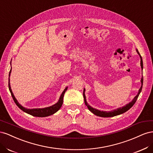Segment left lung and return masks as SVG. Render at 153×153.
Listing matches in <instances>:
<instances>
[{
	"instance_id": "8db88e82",
	"label": "left lung",
	"mask_w": 153,
	"mask_h": 153,
	"mask_svg": "<svg viewBox=\"0 0 153 153\" xmlns=\"http://www.w3.org/2000/svg\"><path fill=\"white\" fill-rule=\"evenodd\" d=\"M137 52L138 53V54L139 55V56L140 57V66L142 68V69H143V62H142V59L140 54L138 52V50L137 49ZM141 84L142 85L140 88L139 91H138V92L137 95L135 97V98H133V100L131 101L130 103H129L128 104L126 105L125 106H123V107L121 108H118L115 110H114L112 111H108V112H106V111H101L99 110H97L96 108H92V106H91L89 104L87 103V101H86V98H85V89H84V93H83V95H84V101H85V105L87 106L88 109H89L92 113H93L94 114H95L97 116H99V117H114V116H116V115H120V114H122L124 112H126V111H128L129 109H130L132 106H133V105L135 103L136 101L137 100V98L138 96H139L140 92L142 91V85H143V78L142 77L141 78Z\"/></svg>"
}]
</instances>
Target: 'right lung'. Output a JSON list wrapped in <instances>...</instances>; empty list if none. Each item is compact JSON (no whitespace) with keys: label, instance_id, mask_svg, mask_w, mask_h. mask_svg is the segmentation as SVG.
I'll use <instances>...</instances> for the list:
<instances>
[{"label":"right lung","instance_id":"obj_1","mask_svg":"<svg viewBox=\"0 0 153 153\" xmlns=\"http://www.w3.org/2000/svg\"><path fill=\"white\" fill-rule=\"evenodd\" d=\"M11 69L10 71V74H9V82H8V85H9V89H10V91L11 92V94L12 96V98L15 101V103H16V105L18 106V108H20L22 110L24 111L25 113L29 114L32 116L34 117H47L49 116V115H52L53 114H55V112H57V111L61 108V106L62 105L63 103V98H64V95L65 92L67 91L68 87H66L65 89L64 90V91L62 92V93L61 94V96H60V98L58 101V102L57 103H55V105L50 106L49 107H46V108H33V109H27L26 108H24V106H22L18 102V101L16 100V99L15 98V96H14L13 92L11 91V85H10V74H11Z\"/></svg>","mask_w":153,"mask_h":153}]
</instances>
